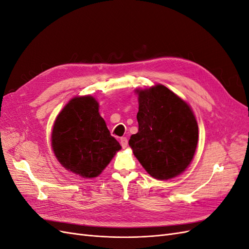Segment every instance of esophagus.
Here are the masks:
<instances>
[{"label": "esophagus", "mask_w": 249, "mask_h": 249, "mask_svg": "<svg viewBox=\"0 0 249 249\" xmlns=\"http://www.w3.org/2000/svg\"><path fill=\"white\" fill-rule=\"evenodd\" d=\"M120 144H122V146L124 148H125L127 146V139H126V137H122V138H120Z\"/></svg>", "instance_id": "34e87169"}]
</instances>
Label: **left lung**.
Instances as JSON below:
<instances>
[{
  "instance_id": "8db88e82",
  "label": "left lung",
  "mask_w": 249,
  "mask_h": 249,
  "mask_svg": "<svg viewBox=\"0 0 249 249\" xmlns=\"http://www.w3.org/2000/svg\"><path fill=\"white\" fill-rule=\"evenodd\" d=\"M138 133L129 140L134 156L156 179H169L189 166L198 125L189 104L162 84L136 89Z\"/></svg>"
}]
</instances>
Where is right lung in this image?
Wrapping results in <instances>:
<instances>
[{"label":"right lung","mask_w":249,"mask_h":249,"mask_svg":"<svg viewBox=\"0 0 249 249\" xmlns=\"http://www.w3.org/2000/svg\"><path fill=\"white\" fill-rule=\"evenodd\" d=\"M99 108L91 95L74 96L60 111L52 130V149L59 163L84 178L99 177L122 149Z\"/></svg>","instance_id":"1"}]
</instances>
